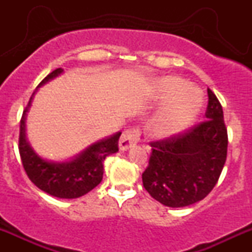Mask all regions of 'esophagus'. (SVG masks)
<instances>
[{
    "label": "esophagus",
    "mask_w": 252,
    "mask_h": 252,
    "mask_svg": "<svg viewBox=\"0 0 252 252\" xmlns=\"http://www.w3.org/2000/svg\"><path fill=\"white\" fill-rule=\"evenodd\" d=\"M142 135L138 129H126L121 136L120 140V149L121 150H126L131 147H134L136 143L142 141Z\"/></svg>",
    "instance_id": "esophagus-1"
}]
</instances>
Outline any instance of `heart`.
Listing matches in <instances>:
<instances>
[{"label": "heart", "mask_w": 252, "mask_h": 252, "mask_svg": "<svg viewBox=\"0 0 252 252\" xmlns=\"http://www.w3.org/2000/svg\"><path fill=\"white\" fill-rule=\"evenodd\" d=\"M153 99L164 105L148 123L150 135L168 138L180 134L195 121L204 103L200 90L179 77H162L153 85Z\"/></svg>", "instance_id": "obj_1"}]
</instances>
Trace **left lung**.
<instances>
[{"label": "left lung", "mask_w": 252, "mask_h": 252, "mask_svg": "<svg viewBox=\"0 0 252 252\" xmlns=\"http://www.w3.org/2000/svg\"><path fill=\"white\" fill-rule=\"evenodd\" d=\"M207 94L204 122L173 137L150 142L143 186L164 206L184 207L202 200L218 182L226 161L227 130L221 104L210 89Z\"/></svg>", "instance_id": "left-lung-1"}]
</instances>
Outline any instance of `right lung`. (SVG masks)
I'll return each instance as SVG.
<instances>
[{"instance_id":"add662e5","label":"right lung","mask_w":252,"mask_h":252,"mask_svg":"<svg viewBox=\"0 0 252 252\" xmlns=\"http://www.w3.org/2000/svg\"><path fill=\"white\" fill-rule=\"evenodd\" d=\"M63 71V68H57L51 72L39 86L59 76ZM35 91L24 110L20 122L19 152L24 168L30 180L47 194L63 199L79 198L100 184L104 173V160L106 156L118 152V138L122 132L94 143L70 161L53 162L43 160L34 152L26 138V118Z\"/></svg>"}]
</instances>
